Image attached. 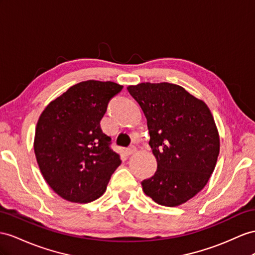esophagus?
<instances>
[{
	"label": "esophagus",
	"instance_id": "esophagus-1",
	"mask_svg": "<svg viewBox=\"0 0 255 255\" xmlns=\"http://www.w3.org/2000/svg\"><path fill=\"white\" fill-rule=\"evenodd\" d=\"M135 151H136V147L133 146V145H131V146H129V147L126 148V153H127L128 155H131V154L135 153Z\"/></svg>",
	"mask_w": 255,
	"mask_h": 255
}]
</instances>
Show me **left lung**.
<instances>
[{
  "mask_svg": "<svg viewBox=\"0 0 255 255\" xmlns=\"http://www.w3.org/2000/svg\"><path fill=\"white\" fill-rule=\"evenodd\" d=\"M147 121L148 144L157 160L153 177L141 182L158 205L175 207L206 186L217 164L220 138L207 104L170 83L127 87Z\"/></svg>",
  "mask_w": 255,
  "mask_h": 255,
  "instance_id": "obj_1",
  "label": "left lung"
}]
</instances>
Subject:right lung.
<instances>
[{
    "label": "right lung",
    "instance_id": "1",
    "mask_svg": "<svg viewBox=\"0 0 255 255\" xmlns=\"http://www.w3.org/2000/svg\"><path fill=\"white\" fill-rule=\"evenodd\" d=\"M122 89L113 82L78 83L51 101L38 119L37 164L48 185L63 199L86 204L99 198L121 165L100 121L109 101Z\"/></svg>",
    "mask_w": 255,
    "mask_h": 255
}]
</instances>
